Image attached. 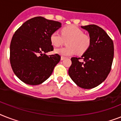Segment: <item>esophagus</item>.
<instances>
[{
  "mask_svg": "<svg viewBox=\"0 0 121 121\" xmlns=\"http://www.w3.org/2000/svg\"><path fill=\"white\" fill-rule=\"evenodd\" d=\"M65 59V57H64V56H61V60H64Z\"/></svg>",
  "mask_w": 121,
  "mask_h": 121,
  "instance_id": "obj_1",
  "label": "esophagus"
}]
</instances>
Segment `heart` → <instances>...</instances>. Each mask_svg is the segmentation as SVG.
<instances>
[{
    "instance_id": "b5f03b06",
    "label": "heart",
    "mask_w": 121,
    "mask_h": 121,
    "mask_svg": "<svg viewBox=\"0 0 121 121\" xmlns=\"http://www.w3.org/2000/svg\"><path fill=\"white\" fill-rule=\"evenodd\" d=\"M61 35L56 31L51 34L50 39L54 47H60L64 43L65 40L67 41L68 47L56 49L55 52L63 56H72L76 53L82 54L86 52L90 45V38L84 35V32L75 25L65 26L61 30Z\"/></svg>"
}]
</instances>
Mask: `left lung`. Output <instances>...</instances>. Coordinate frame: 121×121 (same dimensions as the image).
<instances>
[{"mask_svg":"<svg viewBox=\"0 0 121 121\" xmlns=\"http://www.w3.org/2000/svg\"><path fill=\"white\" fill-rule=\"evenodd\" d=\"M81 28L89 33L90 45L81 58H71L72 64L68 74L79 87L91 89L101 84L108 76L113 61L114 44L99 26L89 25Z\"/></svg>","mask_w":121,"mask_h":121,"instance_id":"1","label":"left lung"}]
</instances>
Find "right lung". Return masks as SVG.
Listing matches in <instances>:
<instances>
[{"mask_svg": "<svg viewBox=\"0 0 121 121\" xmlns=\"http://www.w3.org/2000/svg\"><path fill=\"white\" fill-rule=\"evenodd\" d=\"M61 26L59 22L36 17L15 32L10 46V61L15 74L23 83L38 85L51 76L61 56L46 53L53 50L50 37Z\"/></svg>", "mask_w": 121, "mask_h": 121, "instance_id": "add662e5", "label": "right lung"}]
</instances>
